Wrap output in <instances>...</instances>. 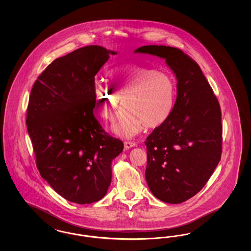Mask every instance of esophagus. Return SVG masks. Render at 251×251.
<instances>
[{"label": "esophagus", "instance_id": "obj_1", "mask_svg": "<svg viewBox=\"0 0 251 251\" xmlns=\"http://www.w3.org/2000/svg\"><path fill=\"white\" fill-rule=\"evenodd\" d=\"M132 147H135V143L134 142H131V141H125L124 142V148L125 150H129Z\"/></svg>", "mask_w": 251, "mask_h": 251}]
</instances>
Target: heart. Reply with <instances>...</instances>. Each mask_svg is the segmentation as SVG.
I'll use <instances>...</instances> for the list:
<instances>
[{
  "mask_svg": "<svg viewBox=\"0 0 251 251\" xmlns=\"http://www.w3.org/2000/svg\"><path fill=\"white\" fill-rule=\"evenodd\" d=\"M112 85L97 84L95 105L99 116L111 120L126 108L113 125L122 137H131L147 129L162 126L174 106L175 86L167 72L138 65L126 64L110 72Z\"/></svg>",
  "mask_w": 251,
  "mask_h": 251,
  "instance_id": "heart-1",
  "label": "heart"
}]
</instances>
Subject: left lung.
Listing matches in <instances>:
<instances>
[{"instance_id": "left-lung-1", "label": "left lung", "mask_w": 251, "mask_h": 251, "mask_svg": "<svg viewBox=\"0 0 251 251\" xmlns=\"http://www.w3.org/2000/svg\"><path fill=\"white\" fill-rule=\"evenodd\" d=\"M134 52L166 60L177 79V98L170 117L145 141V176L158 200L183 202L202 189L220 161V106L200 66L181 50L149 45Z\"/></svg>"}]
</instances>
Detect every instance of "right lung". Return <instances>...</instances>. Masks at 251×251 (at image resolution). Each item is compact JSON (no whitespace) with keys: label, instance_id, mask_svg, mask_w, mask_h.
Segmentation results:
<instances>
[{"label":"right lung","instance_id":"right-lung-1","mask_svg":"<svg viewBox=\"0 0 251 251\" xmlns=\"http://www.w3.org/2000/svg\"><path fill=\"white\" fill-rule=\"evenodd\" d=\"M109 50L78 49L51 62L33 85L26 125L41 177L72 202L101 200L112 179V161L123 143L106 133L93 115L96 74Z\"/></svg>","mask_w":251,"mask_h":251}]
</instances>
